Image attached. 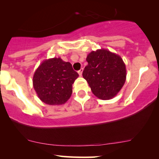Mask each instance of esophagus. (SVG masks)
Returning <instances> with one entry per match:
<instances>
[{"mask_svg": "<svg viewBox=\"0 0 159 159\" xmlns=\"http://www.w3.org/2000/svg\"><path fill=\"white\" fill-rule=\"evenodd\" d=\"M83 70H84V69L81 68V70H80L78 71V74H79L80 76L82 75V73H83Z\"/></svg>", "mask_w": 159, "mask_h": 159, "instance_id": "obj_1", "label": "esophagus"}]
</instances>
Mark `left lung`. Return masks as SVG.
<instances>
[{
    "label": "left lung",
    "instance_id": "left-lung-1",
    "mask_svg": "<svg viewBox=\"0 0 159 159\" xmlns=\"http://www.w3.org/2000/svg\"><path fill=\"white\" fill-rule=\"evenodd\" d=\"M88 65L83 77L99 99L107 100L116 97L126 81V65L119 55L107 49L92 51L86 57Z\"/></svg>",
    "mask_w": 159,
    "mask_h": 159
}]
</instances>
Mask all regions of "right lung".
Instances as JSON below:
<instances>
[{"label": "right lung", "instance_id": "add662e5", "mask_svg": "<svg viewBox=\"0 0 159 159\" xmlns=\"http://www.w3.org/2000/svg\"><path fill=\"white\" fill-rule=\"evenodd\" d=\"M78 74L70 62L61 58L44 60L35 71L33 84L39 99L47 105L65 104L73 92V84Z\"/></svg>", "mask_w": 159, "mask_h": 159}]
</instances>
